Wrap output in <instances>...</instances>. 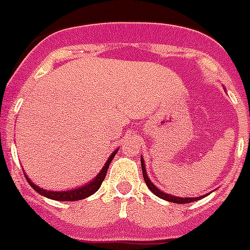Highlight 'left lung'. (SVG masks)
<instances>
[{
    "mask_svg": "<svg viewBox=\"0 0 250 250\" xmlns=\"http://www.w3.org/2000/svg\"><path fill=\"white\" fill-rule=\"evenodd\" d=\"M141 167H143V176H144V180L146 186L149 187V190L155 194L156 196L159 198H162L164 201H168V202H172V203H190V202H195L198 199H201L203 196H199V198H178V196H172V195H168L166 192H163L157 188L156 186L153 185L152 182L149 180V178L146 176V171H145V164H144V160H141Z\"/></svg>",
    "mask_w": 250,
    "mask_h": 250,
    "instance_id": "8db88e82",
    "label": "left lung"
}]
</instances>
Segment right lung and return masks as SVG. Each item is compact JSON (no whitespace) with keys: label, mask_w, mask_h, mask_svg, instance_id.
Here are the masks:
<instances>
[{"label":"right lung","mask_w":250,"mask_h":250,"mask_svg":"<svg viewBox=\"0 0 250 250\" xmlns=\"http://www.w3.org/2000/svg\"><path fill=\"white\" fill-rule=\"evenodd\" d=\"M116 153H117V150L111 153V156L109 157V160L106 162L105 167L102 168V171L95 176V179H94L93 182H90L88 185L83 186V187H79V188H77V190L45 191L43 190V188H40V187H37V186L33 185V183H32L31 180L26 178V176L25 178L33 190L37 191V192H39V194H42V195L47 196V198H49V199H55V201H68V202L81 201V199H84V198H87V196L93 195L94 192H97V191H98V188H100L101 185H102V182H104V179H105L106 172H107V168H109V166H110L113 157L116 156Z\"/></svg>","instance_id":"right-lung-1"}]
</instances>
